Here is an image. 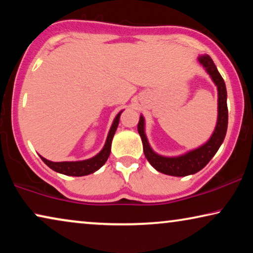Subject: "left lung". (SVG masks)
I'll list each match as a JSON object with an SVG mask.
<instances>
[{
  "mask_svg": "<svg viewBox=\"0 0 253 253\" xmlns=\"http://www.w3.org/2000/svg\"><path fill=\"white\" fill-rule=\"evenodd\" d=\"M198 62L202 67L205 69L207 74L210 75L214 84L217 88V120L216 126L214 129L212 136L210 139L203 144L202 146L195 148V150L188 151L184 154L178 155V157H165V155L158 154L153 151L148 143L146 133H145V119L143 115L139 117V123H138V132L140 134L141 141H143L144 154L147 161L152 165V167L157 169L162 174L177 176L192 175L198 172L209 164L219 150L221 144L223 143L224 137L227 133L228 126V108H227V89L224 84L223 78L217 71L212 58L207 54L199 55Z\"/></svg>",
  "mask_w": 253,
  "mask_h": 253,
  "instance_id": "left-lung-1",
  "label": "left lung"
}]
</instances>
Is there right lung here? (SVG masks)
<instances>
[{
    "label": "right lung",
    "instance_id": "obj_1",
    "mask_svg": "<svg viewBox=\"0 0 253 253\" xmlns=\"http://www.w3.org/2000/svg\"><path fill=\"white\" fill-rule=\"evenodd\" d=\"M123 110L117 114L115 119L113 121L112 126H110V130L108 132V136H107L105 146L102 147V150L99 152L98 154L94 155V157L91 159H87V160H82V161H63V162H53L47 160V159L42 158L40 155V158L42 159V161L46 164L50 169H53L56 172H60V174L68 175V176H85L93 174V172L98 170L102 167L103 165L106 164L107 159H108L110 154V148H112V141L113 137L116 132L117 126H119L120 117L121 114H122Z\"/></svg>",
    "mask_w": 253,
    "mask_h": 253
}]
</instances>
